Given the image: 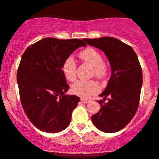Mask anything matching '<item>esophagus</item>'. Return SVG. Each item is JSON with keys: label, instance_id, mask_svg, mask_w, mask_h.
Returning <instances> with one entry per match:
<instances>
[{"label": "esophagus", "instance_id": "1", "mask_svg": "<svg viewBox=\"0 0 159 159\" xmlns=\"http://www.w3.org/2000/svg\"><path fill=\"white\" fill-rule=\"evenodd\" d=\"M81 101L83 103H89V102H90V100L84 99V98H81Z\"/></svg>", "mask_w": 159, "mask_h": 159}]
</instances>
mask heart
<instances>
[{
	"mask_svg": "<svg viewBox=\"0 0 159 159\" xmlns=\"http://www.w3.org/2000/svg\"><path fill=\"white\" fill-rule=\"evenodd\" d=\"M80 57L94 67L95 75L98 78H103L106 74V68L103 64L102 56L99 52L93 48H87L80 53ZM61 70L68 81H74L76 78V63L73 57L69 56L64 60ZM71 92L75 95L88 98L99 91V86L95 81L79 80L74 83L70 88Z\"/></svg>",
	"mask_w": 159,
	"mask_h": 159,
	"instance_id": "1",
	"label": "heart"
}]
</instances>
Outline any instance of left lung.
<instances>
[{"label":"left lung","mask_w":159,"mask_h":159,"mask_svg":"<svg viewBox=\"0 0 159 159\" xmlns=\"http://www.w3.org/2000/svg\"><path fill=\"white\" fill-rule=\"evenodd\" d=\"M89 45L99 49L107 57L111 76L105 90L99 95V111L92 116L94 125L105 133L122 130L134 116L139 105L142 87V70L131 47L111 37L84 39Z\"/></svg>","instance_id":"8db88e82"}]
</instances>
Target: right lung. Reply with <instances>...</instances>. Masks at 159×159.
Returning <instances> with one entry per match:
<instances>
[{
  "mask_svg": "<svg viewBox=\"0 0 159 159\" xmlns=\"http://www.w3.org/2000/svg\"><path fill=\"white\" fill-rule=\"evenodd\" d=\"M86 44L81 39L45 38L28 47L17 72L20 99L32 124L47 133H58L70 123L79 97L69 89L61 70L64 60Z\"/></svg>",
  "mask_w": 159,
  "mask_h": 159,
  "instance_id": "right-lung-1",
  "label": "right lung"
}]
</instances>
